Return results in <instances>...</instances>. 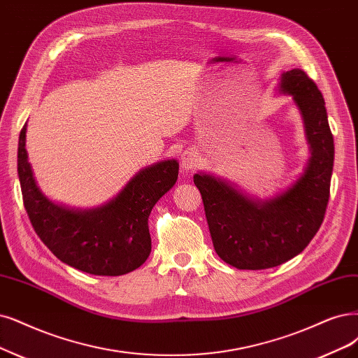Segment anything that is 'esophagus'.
Returning a JSON list of instances; mask_svg holds the SVG:
<instances>
[{
	"label": "esophagus",
	"instance_id": "34e87169",
	"mask_svg": "<svg viewBox=\"0 0 358 358\" xmlns=\"http://www.w3.org/2000/svg\"><path fill=\"white\" fill-rule=\"evenodd\" d=\"M201 165V155L194 149L184 150L181 155V168L184 171H194Z\"/></svg>",
	"mask_w": 358,
	"mask_h": 358
}]
</instances>
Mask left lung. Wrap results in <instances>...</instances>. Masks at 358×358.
<instances>
[{"label": "left lung", "instance_id": "8db88e82", "mask_svg": "<svg viewBox=\"0 0 358 358\" xmlns=\"http://www.w3.org/2000/svg\"><path fill=\"white\" fill-rule=\"evenodd\" d=\"M279 91L292 96L311 153L292 186L258 201L222 178L205 172L193 177L215 252L239 270L277 267L301 254L319 231L329 202L335 145L322 92L301 69L285 72Z\"/></svg>", "mask_w": 358, "mask_h": 358}]
</instances>
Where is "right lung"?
<instances>
[{
	"instance_id": "obj_1",
	"label": "right lung",
	"mask_w": 358,
	"mask_h": 358,
	"mask_svg": "<svg viewBox=\"0 0 358 358\" xmlns=\"http://www.w3.org/2000/svg\"><path fill=\"white\" fill-rule=\"evenodd\" d=\"M26 127L19 136L17 174L24 209L43 243L62 262L94 275H122L149 258V215L176 184V159L141 169L110 202L94 209H71L39 190L26 152Z\"/></svg>"
}]
</instances>
